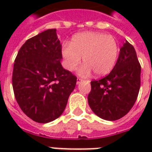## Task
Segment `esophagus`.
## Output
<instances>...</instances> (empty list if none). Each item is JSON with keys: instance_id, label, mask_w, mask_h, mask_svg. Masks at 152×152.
I'll return each mask as SVG.
<instances>
[{"instance_id": "1", "label": "esophagus", "mask_w": 152, "mask_h": 152, "mask_svg": "<svg viewBox=\"0 0 152 152\" xmlns=\"http://www.w3.org/2000/svg\"><path fill=\"white\" fill-rule=\"evenodd\" d=\"M81 81H83V80L81 79V78H79V77H78L77 80H76V83H77V84H80Z\"/></svg>"}]
</instances>
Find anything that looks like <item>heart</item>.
Here are the masks:
<instances>
[{"mask_svg": "<svg viewBox=\"0 0 152 152\" xmlns=\"http://www.w3.org/2000/svg\"><path fill=\"white\" fill-rule=\"evenodd\" d=\"M62 53L67 70L76 69L83 57L86 64L80 69V75L87 76L94 71L98 76H104L113 69L117 61L119 45L110 35L83 32L74 36L71 44H64Z\"/></svg>", "mask_w": 152, "mask_h": 152, "instance_id": "1", "label": "heart"}]
</instances>
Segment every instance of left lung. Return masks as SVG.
<instances>
[{
    "label": "left lung",
    "mask_w": 152,
    "mask_h": 152,
    "mask_svg": "<svg viewBox=\"0 0 152 152\" xmlns=\"http://www.w3.org/2000/svg\"><path fill=\"white\" fill-rule=\"evenodd\" d=\"M140 75L141 65L136 51L126 40L112 72L90 82L91 90L88 95L90 108L103 120L116 121L123 117L137 100Z\"/></svg>",
    "instance_id": "8db88e82"
}]
</instances>
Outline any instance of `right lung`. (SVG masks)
<instances>
[{
	"instance_id": "add662e5",
	"label": "right lung",
	"mask_w": 152,
	"mask_h": 152,
	"mask_svg": "<svg viewBox=\"0 0 152 152\" xmlns=\"http://www.w3.org/2000/svg\"><path fill=\"white\" fill-rule=\"evenodd\" d=\"M62 45L56 29L28 39L18 50L12 85L24 114L38 123H48L63 114L76 84V76L62 66Z\"/></svg>"
}]
</instances>
